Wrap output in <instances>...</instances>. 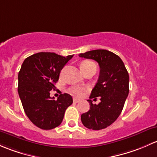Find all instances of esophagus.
I'll return each mask as SVG.
<instances>
[{
    "label": "esophagus",
    "mask_w": 157,
    "mask_h": 157,
    "mask_svg": "<svg viewBox=\"0 0 157 157\" xmlns=\"http://www.w3.org/2000/svg\"><path fill=\"white\" fill-rule=\"evenodd\" d=\"M79 101H80V99H78V98H73V102L74 103H78Z\"/></svg>",
    "instance_id": "esophagus-1"
}]
</instances>
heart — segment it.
Masks as SVG:
<instances>
[{"label": "heart", "mask_w": 157, "mask_h": 157, "mask_svg": "<svg viewBox=\"0 0 157 157\" xmlns=\"http://www.w3.org/2000/svg\"><path fill=\"white\" fill-rule=\"evenodd\" d=\"M90 66H95V64L93 62H90V61H84L81 64V69H83L86 67H90ZM85 90V88L78 86V85H75V86H72L70 88V91L72 94H74L78 95V96H81L83 94V91Z\"/></svg>", "instance_id": "b5f03b06"}]
</instances>
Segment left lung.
<instances>
[{"label":"left lung","instance_id":"1","mask_svg":"<svg viewBox=\"0 0 157 157\" xmlns=\"http://www.w3.org/2000/svg\"><path fill=\"white\" fill-rule=\"evenodd\" d=\"M97 61L100 67L98 82L91 90L90 99L101 98V102L93 104L88 100L90 109L82 114L85 127L101 130L109 126L122 113L129 92V75L121 58L106 50H94L78 55Z\"/></svg>","mask_w":157,"mask_h":157}]
</instances>
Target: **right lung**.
Returning <instances> with one entry per match:
<instances>
[{"instance_id": "obj_1", "label": "right lung", "mask_w": 157, "mask_h": 157, "mask_svg": "<svg viewBox=\"0 0 157 157\" xmlns=\"http://www.w3.org/2000/svg\"><path fill=\"white\" fill-rule=\"evenodd\" d=\"M73 55L63 56L55 53L40 52L24 60L18 75V93L25 114L31 122L44 130L59 126L68 106L72 103L69 94L57 100L51 98L59 73Z\"/></svg>"}]
</instances>
